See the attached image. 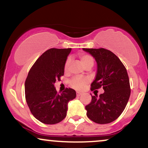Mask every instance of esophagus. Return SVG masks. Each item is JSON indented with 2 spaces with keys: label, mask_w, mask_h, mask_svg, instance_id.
<instances>
[{
  "label": "esophagus",
  "mask_w": 148,
  "mask_h": 148,
  "mask_svg": "<svg viewBox=\"0 0 148 148\" xmlns=\"http://www.w3.org/2000/svg\"><path fill=\"white\" fill-rule=\"evenodd\" d=\"M81 95H82V93L80 92H76V95H77V96L79 97V96H81Z\"/></svg>",
  "instance_id": "34e87169"
}]
</instances>
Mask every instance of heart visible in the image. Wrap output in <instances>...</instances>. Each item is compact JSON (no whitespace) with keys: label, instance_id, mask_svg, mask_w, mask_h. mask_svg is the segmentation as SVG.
Listing matches in <instances>:
<instances>
[{"label":"heart","instance_id":"b5f03b06","mask_svg":"<svg viewBox=\"0 0 148 148\" xmlns=\"http://www.w3.org/2000/svg\"><path fill=\"white\" fill-rule=\"evenodd\" d=\"M80 59H81V63L85 67L89 65H92L94 64V60L91 56L88 55V54H82L80 56ZM70 58H67L64 63V70H67L69 68V64H70ZM89 80L87 78L81 77V76H75L72 78L69 81L71 86L76 90H82L86 85L88 84Z\"/></svg>","mask_w":148,"mask_h":148}]
</instances>
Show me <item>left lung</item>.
<instances>
[{"label": "left lung", "instance_id": "8db88e82", "mask_svg": "<svg viewBox=\"0 0 148 148\" xmlns=\"http://www.w3.org/2000/svg\"><path fill=\"white\" fill-rule=\"evenodd\" d=\"M95 59L97 69L91 90L103 87L104 92L92 96L86 106L87 116L98 124L113 122L121 115L130 97V79L123 62L111 51L105 49H83Z\"/></svg>", "mask_w": 148, "mask_h": 148}]
</instances>
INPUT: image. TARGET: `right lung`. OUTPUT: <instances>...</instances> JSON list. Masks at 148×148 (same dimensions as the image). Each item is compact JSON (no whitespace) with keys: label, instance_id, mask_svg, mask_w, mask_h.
I'll return each instance as SVG.
<instances>
[{"label":"right lung","instance_id":"obj_1","mask_svg":"<svg viewBox=\"0 0 148 148\" xmlns=\"http://www.w3.org/2000/svg\"><path fill=\"white\" fill-rule=\"evenodd\" d=\"M72 49H50L30 69L25 82L27 104L37 120L47 125L60 123L67 115L69 101L76 97L72 88L58 94L54 84L64 75V63Z\"/></svg>","mask_w":148,"mask_h":148}]
</instances>
